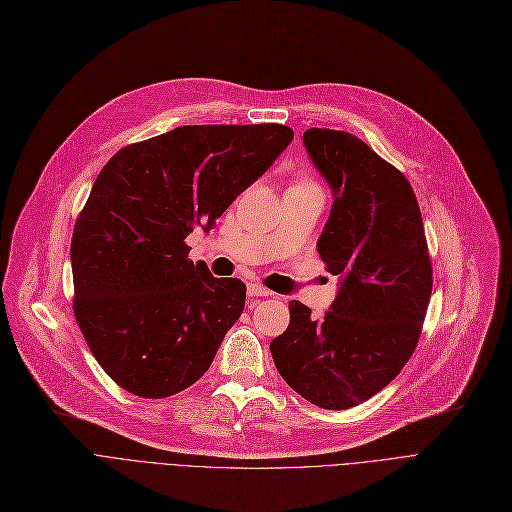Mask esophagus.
Instances as JSON below:
<instances>
[{
	"mask_svg": "<svg viewBox=\"0 0 512 512\" xmlns=\"http://www.w3.org/2000/svg\"><path fill=\"white\" fill-rule=\"evenodd\" d=\"M247 292H249V297H270V290H267L265 286H261V284H257V282H251L249 286H247Z\"/></svg>",
	"mask_w": 512,
	"mask_h": 512,
	"instance_id": "34e87169",
	"label": "esophagus"
}]
</instances>
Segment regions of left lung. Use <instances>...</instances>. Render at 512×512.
<instances>
[{
	"label": "left lung",
	"instance_id": "8db88e82",
	"mask_svg": "<svg viewBox=\"0 0 512 512\" xmlns=\"http://www.w3.org/2000/svg\"><path fill=\"white\" fill-rule=\"evenodd\" d=\"M303 143L334 193L317 251L340 288L321 319L290 301V324L270 351L294 392L342 411L386 388L411 359L432 297V261L405 174L344 130L309 128Z\"/></svg>",
	"mask_w": 512,
	"mask_h": 512
}]
</instances>
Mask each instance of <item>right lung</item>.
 I'll list each match as a JSON object with an SVG mask.
<instances>
[{
  "mask_svg": "<svg viewBox=\"0 0 512 512\" xmlns=\"http://www.w3.org/2000/svg\"><path fill=\"white\" fill-rule=\"evenodd\" d=\"M292 139L282 124L178 126L99 172L72 234L74 315L120 388L166 398L209 369L247 286L193 263L184 238L209 232Z\"/></svg>",
  "mask_w": 512,
  "mask_h": 512,
  "instance_id": "right-lung-1",
  "label": "right lung"
}]
</instances>
